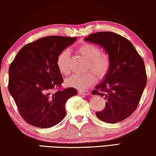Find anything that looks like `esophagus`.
<instances>
[{
    "label": "esophagus",
    "instance_id": "34e87169",
    "mask_svg": "<svg viewBox=\"0 0 156 156\" xmlns=\"http://www.w3.org/2000/svg\"><path fill=\"white\" fill-rule=\"evenodd\" d=\"M79 93L81 95H89L90 94V92L89 91H79Z\"/></svg>",
    "mask_w": 156,
    "mask_h": 156
}]
</instances>
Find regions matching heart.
I'll return each instance as SVG.
<instances>
[{"label": "heart", "mask_w": 156, "mask_h": 156, "mask_svg": "<svg viewBox=\"0 0 156 156\" xmlns=\"http://www.w3.org/2000/svg\"><path fill=\"white\" fill-rule=\"evenodd\" d=\"M75 51L79 55L87 59L86 70L93 72L99 80H101L107 75L112 65L110 55L108 52L101 51L99 46L88 42L81 44ZM69 64L70 53L69 50H64L57 57L56 65L59 72L63 75H68L70 72ZM93 73L89 72L82 74H74L66 79V84L80 90H84L95 82V74Z\"/></svg>", "instance_id": "heart-1"}]
</instances>
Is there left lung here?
<instances>
[{"label": "left lung", "mask_w": 156, "mask_h": 156, "mask_svg": "<svg viewBox=\"0 0 156 156\" xmlns=\"http://www.w3.org/2000/svg\"><path fill=\"white\" fill-rule=\"evenodd\" d=\"M84 40L104 48L112 61L104 80L91 92L106 101L96 116L106 123L120 122L135 112L146 86L144 59L129 40L115 33L98 32Z\"/></svg>", "instance_id": "1"}]
</instances>
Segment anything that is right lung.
I'll return each instance as SVG.
<instances>
[{
    "mask_svg": "<svg viewBox=\"0 0 156 156\" xmlns=\"http://www.w3.org/2000/svg\"><path fill=\"white\" fill-rule=\"evenodd\" d=\"M76 37L48 36L25 44L10 64L8 91L27 123L42 129L57 125L66 115L65 104L77 94L62 88L63 77L57 57Z\"/></svg>",
    "mask_w": 156,
    "mask_h": 156,
    "instance_id": "obj_1",
    "label": "right lung"
}]
</instances>
